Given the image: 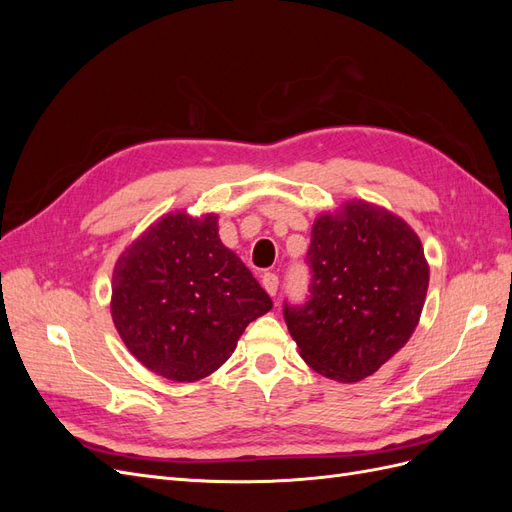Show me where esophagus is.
Listing matches in <instances>:
<instances>
[{
    "instance_id": "obj_1",
    "label": "esophagus",
    "mask_w": 512,
    "mask_h": 512,
    "mask_svg": "<svg viewBox=\"0 0 512 512\" xmlns=\"http://www.w3.org/2000/svg\"><path fill=\"white\" fill-rule=\"evenodd\" d=\"M277 286H280V277H277L275 273L262 275V288H265L271 294V297L277 292Z\"/></svg>"
}]
</instances>
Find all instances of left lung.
Instances as JSON below:
<instances>
[{"label":"left lung","instance_id":"left-lung-1","mask_svg":"<svg viewBox=\"0 0 512 512\" xmlns=\"http://www.w3.org/2000/svg\"><path fill=\"white\" fill-rule=\"evenodd\" d=\"M307 267L309 297L303 305L284 303V320L314 371L359 382L406 346L423 312L429 267L404 220L365 200L322 213Z\"/></svg>","mask_w":512,"mask_h":512}]
</instances>
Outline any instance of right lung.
<instances>
[{
	"label": "right lung",
	"instance_id": "1",
	"mask_svg": "<svg viewBox=\"0 0 512 512\" xmlns=\"http://www.w3.org/2000/svg\"><path fill=\"white\" fill-rule=\"evenodd\" d=\"M273 307L218 235V215L177 211L149 226L117 260L111 314L126 348L153 374L194 382L235 352Z\"/></svg>",
	"mask_w": 512,
	"mask_h": 512
}]
</instances>
